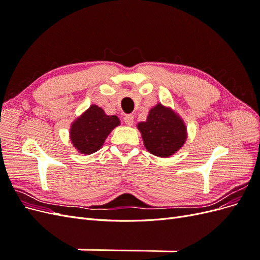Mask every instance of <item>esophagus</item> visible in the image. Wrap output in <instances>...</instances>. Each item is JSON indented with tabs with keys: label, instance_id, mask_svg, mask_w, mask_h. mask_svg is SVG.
<instances>
[{
	"label": "esophagus",
	"instance_id": "esophagus-1",
	"mask_svg": "<svg viewBox=\"0 0 260 260\" xmlns=\"http://www.w3.org/2000/svg\"><path fill=\"white\" fill-rule=\"evenodd\" d=\"M123 121L124 123L129 125V127H131V125L133 124V116L132 115H125L124 118H123Z\"/></svg>",
	"mask_w": 260,
	"mask_h": 260
}]
</instances>
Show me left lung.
I'll return each mask as SVG.
<instances>
[{
    "mask_svg": "<svg viewBox=\"0 0 260 260\" xmlns=\"http://www.w3.org/2000/svg\"><path fill=\"white\" fill-rule=\"evenodd\" d=\"M137 127L147 151L162 158L176 154L187 139L184 120L161 103L149 109L146 120L139 122Z\"/></svg>",
    "mask_w": 260,
    "mask_h": 260,
    "instance_id": "obj_1",
    "label": "left lung"
}]
</instances>
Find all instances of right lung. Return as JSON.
<instances>
[{"instance_id": "obj_1", "label": "right lung", "mask_w": 260, "mask_h": 260, "mask_svg": "<svg viewBox=\"0 0 260 260\" xmlns=\"http://www.w3.org/2000/svg\"><path fill=\"white\" fill-rule=\"evenodd\" d=\"M119 124L117 116L106 115L103 108L92 104L70 125L69 138L77 152L90 155L103 146L109 133Z\"/></svg>"}]
</instances>
